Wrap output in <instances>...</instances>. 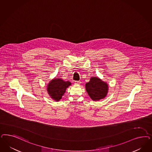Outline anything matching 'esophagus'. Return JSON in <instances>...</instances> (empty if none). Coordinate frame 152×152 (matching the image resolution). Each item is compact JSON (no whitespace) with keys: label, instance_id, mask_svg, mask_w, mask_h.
Instances as JSON below:
<instances>
[{"label":"esophagus","instance_id":"1","mask_svg":"<svg viewBox=\"0 0 152 152\" xmlns=\"http://www.w3.org/2000/svg\"><path fill=\"white\" fill-rule=\"evenodd\" d=\"M80 81H75V84H80Z\"/></svg>","mask_w":152,"mask_h":152}]
</instances>
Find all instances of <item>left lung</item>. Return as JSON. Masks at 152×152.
Listing matches in <instances>:
<instances>
[{"label": "left lung", "instance_id": "8db88e82", "mask_svg": "<svg viewBox=\"0 0 152 152\" xmlns=\"http://www.w3.org/2000/svg\"><path fill=\"white\" fill-rule=\"evenodd\" d=\"M86 89L93 101H98L106 96L108 85L97 77H92L90 81L86 84Z\"/></svg>", "mask_w": 152, "mask_h": 152}]
</instances>
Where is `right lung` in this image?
<instances>
[{
	"label": "right lung",
	"mask_w": 152,
	"mask_h": 152,
	"mask_svg": "<svg viewBox=\"0 0 152 152\" xmlns=\"http://www.w3.org/2000/svg\"><path fill=\"white\" fill-rule=\"evenodd\" d=\"M70 84L71 83L68 81L65 82L61 79L55 78L49 83L47 90L51 98L59 101Z\"/></svg>",
	"instance_id": "add662e5"
}]
</instances>
